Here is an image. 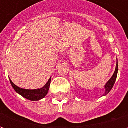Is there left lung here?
<instances>
[{
  "mask_svg": "<svg viewBox=\"0 0 128 128\" xmlns=\"http://www.w3.org/2000/svg\"><path fill=\"white\" fill-rule=\"evenodd\" d=\"M117 73H118V62H116V66L115 71L114 72V74L112 76V78H110L109 81L105 85V93L104 94V95H106L107 94L109 93V92L112 90L114 84L115 83V81L116 80V77H117Z\"/></svg>",
  "mask_w": 128,
  "mask_h": 128,
  "instance_id": "left-lung-1",
  "label": "left lung"
}]
</instances>
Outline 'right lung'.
Listing matches in <instances>:
<instances>
[{"instance_id": "obj_1", "label": "right lung", "mask_w": 128, "mask_h": 128, "mask_svg": "<svg viewBox=\"0 0 128 128\" xmlns=\"http://www.w3.org/2000/svg\"><path fill=\"white\" fill-rule=\"evenodd\" d=\"M10 80L12 86L17 93L20 94L23 97L29 99V100H31V101H38L40 99L44 98L47 94L48 90H49V86H50L51 80L50 78L47 82V83L44 86H43L42 88L34 89V90H27V89L19 88L18 86L13 83L10 79Z\"/></svg>"}]
</instances>
